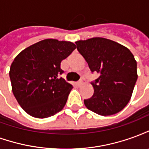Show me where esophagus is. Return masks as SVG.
Masks as SVG:
<instances>
[{"label":"esophagus","instance_id":"esophagus-1","mask_svg":"<svg viewBox=\"0 0 149 149\" xmlns=\"http://www.w3.org/2000/svg\"><path fill=\"white\" fill-rule=\"evenodd\" d=\"M81 84H82V81H79L77 82V86H81Z\"/></svg>","mask_w":149,"mask_h":149}]
</instances>
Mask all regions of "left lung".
I'll list each match as a JSON object with an SVG mask.
<instances>
[{"instance_id":"left-lung-1","label":"left lung","mask_w":149,"mask_h":149,"mask_svg":"<svg viewBox=\"0 0 149 149\" xmlns=\"http://www.w3.org/2000/svg\"><path fill=\"white\" fill-rule=\"evenodd\" d=\"M76 45L91 72L100 74L91 82L94 93L84 100L85 106L101 116L121 111L130 100L137 80L134 56L125 46L102 37L79 40Z\"/></svg>"}]
</instances>
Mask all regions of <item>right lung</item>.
Instances as JSON below:
<instances>
[{
	"label": "right lung",
	"instance_id": "obj_1",
	"mask_svg": "<svg viewBox=\"0 0 149 149\" xmlns=\"http://www.w3.org/2000/svg\"><path fill=\"white\" fill-rule=\"evenodd\" d=\"M75 49L69 41L45 39L16 56L9 71L12 89L28 114L47 118L65 107L72 85L61 77V63Z\"/></svg>",
	"mask_w": 149,
	"mask_h": 149
}]
</instances>
